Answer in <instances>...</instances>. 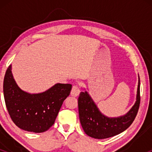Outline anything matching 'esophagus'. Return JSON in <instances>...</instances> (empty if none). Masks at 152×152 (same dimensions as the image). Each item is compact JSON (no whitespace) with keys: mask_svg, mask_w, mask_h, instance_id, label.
<instances>
[{"mask_svg":"<svg viewBox=\"0 0 152 152\" xmlns=\"http://www.w3.org/2000/svg\"><path fill=\"white\" fill-rule=\"evenodd\" d=\"M80 94V88L79 87L77 86H74L72 87V89H71V95L72 96H78V95H79Z\"/></svg>","mask_w":152,"mask_h":152,"instance_id":"obj_1","label":"esophagus"}]
</instances>
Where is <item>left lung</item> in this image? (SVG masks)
I'll use <instances>...</instances> for the list:
<instances>
[{
	"label": "left lung",
	"instance_id": "left-lung-1",
	"mask_svg": "<svg viewBox=\"0 0 152 152\" xmlns=\"http://www.w3.org/2000/svg\"><path fill=\"white\" fill-rule=\"evenodd\" d=\"M139 104V76L135 104L126 114L118 117H108L103 114L88 91L81 92L78 99V106L82 128L87 135L94 139H103L114 137L130 126L137 116Z\"/></svg>",
	"mask_w": 152,
	"mask_h": 152
}]
</instances>
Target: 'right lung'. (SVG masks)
<instances>
[{
    "label": "right lung",
    "instance_id": "add662e5",
    "mask_svg": "<svg viewBox=\"0 0 152 152\" xmlns=\"http://www.w3.org/2000/svg\"><path fill=\"white\" fill-rule=\"evenodd\" d=\"M11 69L10 65L3 81L4 99L10 118L23 130L34 133L46 132L54 124L72 85L56 83L42 93H28L17 85Z\"/></svg>",
    "mask_w": 152,
    "mask_h": 152
}]
</instances>
